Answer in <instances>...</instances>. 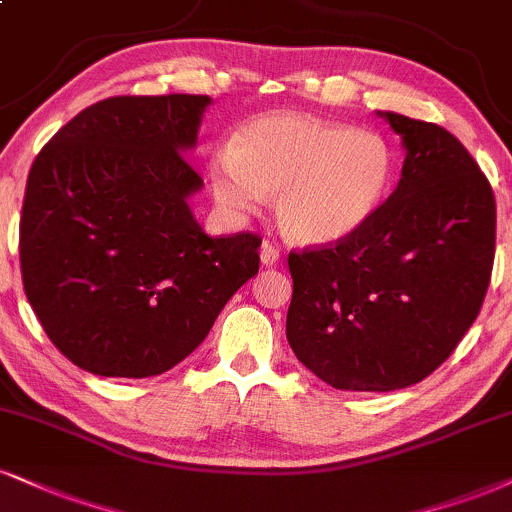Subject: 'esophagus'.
<instances>
[{
  "instance_id": "esophagus-1",
  "label": "esophagus",
  "mask_w": 512,
  "mask_h": 512,
  "mask_svg": "<svg viewBox=\"0 0 512 512\" xmlns=\"http://www.w3.org/2000/svg\"><path fill=\"white\" fill-rule=\"evenodd\" d=\"M277 261H280V249H277L270 239H266V242L261 244V263L263 266H275Z\"/></svg>"
}]
</instances>
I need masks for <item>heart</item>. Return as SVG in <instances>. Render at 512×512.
Here are the masks:
<instances>
[{"label":"heart","instance_id":"obj_1","mask_svg":"<svg viewBox=\"0 0 512 512\" xmlns=\"http://www.w3.org/2000/svg\"><path fill=\"white\" fill-rule=\"evenodd\" d=\"M394 170L377 132L275 113L246 123L211 163L220 206L254 213L277 194V223L299 244H334L356 235L380 208Z\"/></svg>","mask_w":512,"mask_h":512}]
</instances>
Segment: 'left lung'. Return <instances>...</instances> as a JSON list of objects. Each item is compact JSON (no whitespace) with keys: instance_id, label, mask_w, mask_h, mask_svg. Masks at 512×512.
Listing matches in <instances>:
<instances>
[{"instance_id":"8db88e82","label":"left lung","mask_w":512,"mask_h":512,"mask_svg":"<svg viewBox=\"0 0 512 512\" xmlns=\"http://www.w3.org/2000/svg\"><path fill=\"white\" fill-rule=\"evenodd\" d=\"M406 159L356 235L289 254L287 342L334 389L394 391L425 380L475 323L491 280L496 201L449 130L377 111Z\"/></svg>"}]
</instances>
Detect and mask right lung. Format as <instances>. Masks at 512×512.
<instances>
[{"label":"right lung","mask_w":512,"mask_h":512,"mask_svg":"<svg viewBox=\"0 0 512 512\" xmlns=\"http://www.w3.org/2000/svg\"><path fill=\"white\" fill-rule=\"evenodd\" d=\"M206 94L111 97L44 144L25 185L21 275L47 337L102 377L161 375L258 273L261 237H208L189 197Z\"/></svg>","instance_id":"right-lung-1"}]
</instances>
